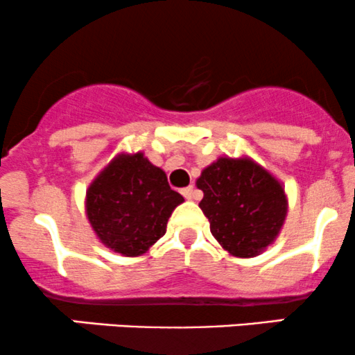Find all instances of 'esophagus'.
<instances>
[{
  "mask_svg": "<svg viewBox=\"0 0 355 355\" xmlns=\"http://www.w3.org/2000/svg\"><path fill=\"white\" fill-rule=\"evenodd\" d=\"M182 195L187 198V200H193V198H197V191H195L193 187H187V189L182 190Z\"/></svg>",
  "mask_w": 355,
  "mask_h": 355,
  "instance_id": "obj_1",
  "label": "esophagus"
}]
</instances>
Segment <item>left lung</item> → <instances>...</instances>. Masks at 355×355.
Listing matches in <instances>:
<instances>
[{"label": "left lung", "mask_w": 355, "mask_h": 355, "mask_svg": "<svg viewBox=\"0 0 355 355\" xmlns=\"http://www.w3.org/2000/svg\"><path fill=\"white\" fill-rule=\"evenodd\" d=\"M197 189L211 235L232 257L252 259L279 237L288 211L284 183L248 155L218 157L202 170Z\"/></svg>", "instance_id": "8db88e82"}]
</instances>
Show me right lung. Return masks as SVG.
<instances>
[{"label":"right lung","mask_w":355,"mask_h":355,"mask_svg":"<svg viewBox=\"0 0 355 355\" xmlns=\"http://www.w3.org/2000/svg\"><path fill=\"white\" fill-rule=\"evenodd\" d=\"M183 202L144 152H120L88 185L85 211L105 247L140 257L164 237L170 215Z\"/></svg>","instance_id":"right-lung-1"}]
</instances>
